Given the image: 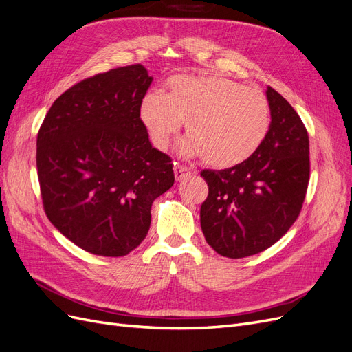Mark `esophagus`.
<instances>
[{
    "label": "esophagus",
    "mask_w": 352,
    "mask_h": 352,
    "mask_svg": "<svg viewBox=\"0 0 352 352\" xmlns=\"http://www.w3.org/2000/svg\"><path fill=\"white\" fill-rule=\"evenodd\" d=\"M173 170H175V177H176L177 182H179V180H184L185 177L190 176V170H189V168H186V167H184V166L175 164Z\"/></svg>",
    "instance_id": "obj_1"
}]
</instances>
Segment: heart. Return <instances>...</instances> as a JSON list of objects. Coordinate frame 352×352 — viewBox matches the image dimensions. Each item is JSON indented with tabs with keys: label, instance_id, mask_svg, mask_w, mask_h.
<instances>
[{
	"label": "heart",
	"instance_id": "obj_1",
	"mask_svg": "<svg viewBox=\"0 0 352 352\" xmlns=\"http://www.w3.org/2000/svg\"><path fill=\"white\" fill-rule=\"evenodd\" d=\"M140 119L153 145L164 151L185 122L186 155H201L219 170L236 168L251 160L272 126L265 95L219 74H175L164 94L141 100Z\"/></svg>",
	"mask_w": 352,
	"mask_h": 352
}]
</instances>
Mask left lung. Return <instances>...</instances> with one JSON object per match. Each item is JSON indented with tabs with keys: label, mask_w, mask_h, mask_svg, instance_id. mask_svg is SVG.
<instances>
[{
	"label": "left lung",
	"mask_w": 352,
	"mask_h": 352,
	"mask_svg": "<svg viewBox=\"0 0 352 352\" xmlns=\"http://www.w3.org/2000/svg\"><path fill=\"white\" fill-rule=\"evenodd\" d=\"M272 126L247 163L202 170L208 197L199 217L206 241L217 254L243 258L278 242L300 216L310 179V144L300 116L279 92L265 91Z\"/></svg>",
	"instance_id": "8db88e82"
}]
</instances>
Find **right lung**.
<instances>
[{"label": "right lung", "instance_id": "1", "mask_svg": "<svg viewBox=\"0 0 352 352\" xmlns=\"http://www.w3.org/2000/svg\"><path fill=\"white\" fill-rule=\"evenodd\" d=\"M151 82L141 65L95 74L61 94L39 129L47 217L91 254L133 251L150 230L154 199L175 184L172 158L153 148L140 119Z\"/></svg>", "mask_w": 352, "mask_h": 352}]
</instances>
